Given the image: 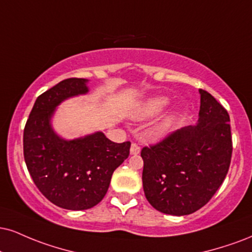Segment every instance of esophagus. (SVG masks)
<instances>
[{
  "mask_svg": "<svg viewBox=\"0 0 252 252\" xmlns=\"http://www.w3.org/2000/svg\"><path fill=\"white\" fill-rule=\"evenodd\" d=\"M139 151H141V148L136 143H132L131 147H130V154L131 155H137V154H139Z\"/></svg>",
  "mask_w": 252,
  "mask_h": 252,
  "instance_id": "esophagus-1",
  "label": "esophagus"
}]
</instances>
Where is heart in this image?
<instances>
[{
    "instance_id": "1",
    "label": "heart",
    "mask_w": 252,
    "mask_h": 252,
    "mask_svg": "<svg viewBox=\"0 0 252 252\" xmlns=\"http://www.w3.org/2000/svg\"><path fill=\"white\" fill-rule=\"evenodd\" d=\"M169 99L164 96H155L144 99L132 111L131 117L136 121H145L157 116L168 107ZM176 121H177V113H171L166 115L164 118L159 121L151 129V135L155 138H163L171 132L174 129Z\"/></svg>"
}]
</instances>
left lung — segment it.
<instances>
[{
	"instance_id": "obj_1",
	"label": "left lung",
	"mask_w": 252,
	"mask_h": 252,
	"mask_svg": "<svg viewBox=\"0 0 252 252\" xmlns=\"http://www.w3.org/2000/svg\"><path fill=\"white\" fill-rule=\"evenodd\" d=\"M198 122L141 151L148 202L163 214L184 216L204 207L228 174L232 154L228 111L199 89Z\"/></svg>"
}]
</instances>
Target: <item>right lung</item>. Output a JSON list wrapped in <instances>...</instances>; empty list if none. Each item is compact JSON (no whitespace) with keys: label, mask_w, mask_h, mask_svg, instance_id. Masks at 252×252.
Returning a JSON list of instances; mask_svg holds the SVG:
<instances>
[{"label":"right lung","mask_w":252,"mask_h":252,"mask_svg":"<svg viewBox=\"0 0 252 252\" xmlns=\"http://www.w3.org/2000/svg\"><path fill=\"white\" fill-rule=\"evenodd\" d=\"M86 78H66L36 99L23 132V154L32 181L45 198L68 210L95 207L111 176L130 153V142L115 143L101 131L76 139L60 137L51 126L56 107L89 92Z\"/></svg>","instance_id":"obj_1"}]
</instances>
